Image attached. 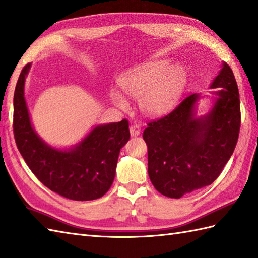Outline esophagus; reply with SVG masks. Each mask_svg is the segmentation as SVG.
<instances>
[{"mask_svg": "<svg viewBox=\"0 0 258 258\" xmlns=\"http://www.w3.org/2000/svg\"><path fill=\"white\" fill-rule=\"evenodd\" d=\"M130 135L131 137H137L140 135V127L137 124H134L130 127Z\"/></svg>", "mask_w": 258, "mask_h": 258, "instance_id": "esophagus-1", "label": "esophagus"}]
</instances>
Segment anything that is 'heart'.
I'll use <instances>...</instances> for the list:
<instances>
[{
  "label": "heart",
  "instance_id": "1",
  "mask_svg": "<svg viewBox=\"0 0 258 258\" xmlns=\"http://www.w3.org/2000/svg\"><path fill=\"white\" fill-rule=\"evenodd\" d=\"M170 66L167 59L153 60L135 67L120 78L122 90L140 100V109L148 117H159L170 111L183 93L186 79L184 68ZM110 99L120 109L129 108L128 101L117 90L110 91Z\"/></svg>",
  "mask_w": 258,
  "mask_h": 258
}]
</instances>
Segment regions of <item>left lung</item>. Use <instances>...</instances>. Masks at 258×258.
<instances>
[{"label": "left lung", "instance_id": "left-lung-1", "mask_svg": "<svg viewBox=\"0 0 258 258\" xmlns=\"http://www.w3.org/2000/svg\"><path fill=\"white\" fill-rule=\"evenodd\" d=\"M210 96L193 94L144 131L148 173L156 190L180 199L213 183L230 160L241 125L239 94L226 62L212 82ZM211 100L209 110L196 116L197 102Z\"/></svg>", "mask_w": 258, "mask_h": 258}]
</instances>
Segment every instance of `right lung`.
Returning <instances> with one entry per match:
<instances>
[{
	"label": "right lung",
	"mask_w": 258,
	"mask_h": 258,
	"mask_svg": "<svg viewBox=\"0 0 258 258\" xmlns=\"http://www.w3.org/2000/svg\"><path fill=\"white\" fill-rule=\"evenodd\" d=\"M32 64L22 70L14 93V137L28 168L45 186L74 201H90L109 190L121 148L130 138L129 123L97 124L76 145L57 148L38 136L25 99V79Z\"/></svg>",
	"instance_id": "add662e5"
}]
</instances>
